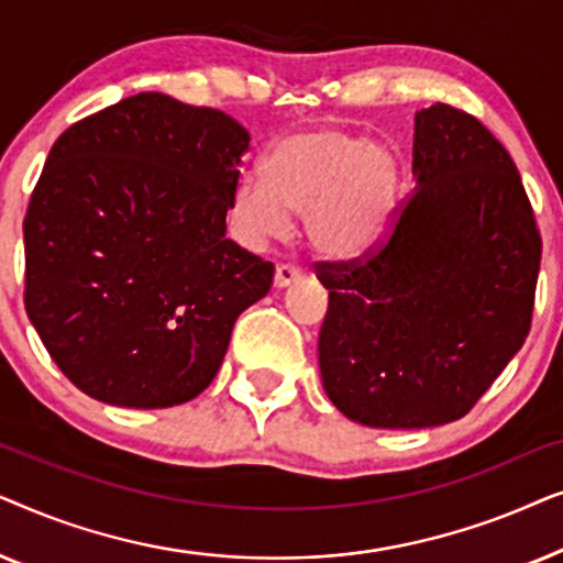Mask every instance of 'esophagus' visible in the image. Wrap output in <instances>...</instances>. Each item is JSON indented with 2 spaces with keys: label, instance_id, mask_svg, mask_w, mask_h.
<instances>
[{
  "label": "esophagus",
  "instance_id": "1",
  "mask_svg": "<svg viewBox=\"0 0 563 563\" xmlns=\"http://www.w3.org/2000/svg\"><path fill=\"white\" fill-rule=\"evenodd\" d=\"M299 276H302V272H299V266L295 264H279L276 266V274H274V284L276 287H289V284H295Z\"/></svg>",
  "mask_w": 563,
  "mask_h": 563
}]
</instances>
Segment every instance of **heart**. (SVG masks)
Returning a JSON list of instances; mask_svg holds the SVG:
<instances>
[{"label":"heart","instance_id":"heart-1","mask_svg":"<svg viewBox=\"0 0 563 563\" xmlns=\"http://www.w3.org/2000/svg\"><path fill=\"white\" fill-rule=\"evenodd\" d=\"M261 181H243L233 218L251 241L287 230L302 214L307 243L322 256L351 258L372 249L387 228L397 195L395 158L338 128L284 135L261 161Z\"/></svg>","mask_w":563,"mask_h":563}]
</instances>
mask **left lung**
<instances>
[{
	"label": "left lung",
	"instance_id": "left-lung-1",
	"mask_svg": "<svg viewBox=\"0 0 563 563\" xmlns=\"http://www.w3.org/2000/svg\"><path fill=\"white\" fill-rule=\"evenodd\" d=\"M420 187L349 261H314L328 289L318 356L345 418L372 428L459 420L530 333L541 230L505 145L474 114H415Z\"/></svg>",
	"mask_w": 563,
	"mask_h": 563
}]
</instances>
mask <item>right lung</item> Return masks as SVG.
Segmentation results:
<instances>
[{
  "instance_id": "1",
  "label": "right lung",
  "mask_w": 563,
  "mask_h": 563,
  "mask_svg": "<svg viewBox=\"0 0 563 563\" xmlns=\"http://www.w3.org/2000/svg\"><path fill=\"white\" fill-rule=\"evenodd\" d=\"M249 130L141 91L58 135L30 197L25 310L56 366L118 407L210 387L274 264L225 238Z\"/></svg>"
}]
</instances>
